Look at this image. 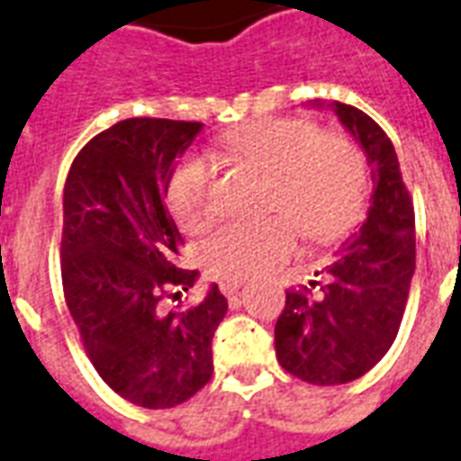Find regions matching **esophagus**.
<instances>
[{
  "label": "esophagus",
  "mask_w": 461,
  "mask_h": 461,
  "mask_svg": "<svg viewBox=\"0 0 461 461\" xmlns=\"http://www.w3.org/2000/svg\"><path fill=\"white\" fill-rule=\"evenodd\" d=\"M244 285V281L241 278H221L220 281V291L227 295V298H231L234 293H240V288Z\"/></svg>",
  "instance_id": "1"
}]
</instances>
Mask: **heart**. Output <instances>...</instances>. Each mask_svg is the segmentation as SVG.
Returning a JSON list of instances; mask_svg holds the SVG:
<instances>
[{
  "instance_id": "1",
  "label": "heart",
  "mask_w": 461,
  "mask_h": 461,
  "mask_svg": "<svg viewBox=\"0 0 461 461\" xmlns=\"http://www.w3.org/2000/svg\"><path fill=\"white\" fill-rule=\"evenodd\" d=\"M220 151L271 173L268 204L278 214L221 224L203 244V261L214 276L247 278L291 254L298 231L312 241L337 240L352 227L366 197L361 153L344 136L320 134L303 119H261L220 136ZM212 163L190 153L176 166L166 203L185 231L210 220Z\"/></svg>"
}]
</instances>
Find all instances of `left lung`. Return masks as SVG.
<instances>
[{
  "label": "left lung",
  "instance_id": "8db88e82",
  "mask_svg": "<svg viewBox=\"0 0 461 461\" xmlns=\"http://www.w3.org/2000/svg\"><path fill=\"white\" fill-rule=\"evenodd\" d=\"M308 107L335 112L374 180L366 220L325 266V281H310L320 293H285L276 322L283 369L315 386H337L376 366L398 335L415 271V212L393 144L369 114L342 102L312 100Z\"/></svg>",
  "mask_w": 461,
  "mask_h": 461
}]
</instances>
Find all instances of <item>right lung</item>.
Instances as JSON below:
<instances>
[{"label":"right lung","instance_id":"obj_1","mask_svg":"<svg viewBox=\"0 0 461 461\" xmlns=\"http://www.w3.org/2000/svg\"><path fill=\"white\" fill-rule=\"evenodd\" d=\"M203 126L117 122L77 153L63 187L68 310L102 381L151 411L185 403L210 381L214 330L227 315L217 283L195 308L161 310L166 293L187 291L200 276L176 266L180 234L166 187Z\"/></svg>","mask_w":461,"mask_h":461}]
</instances>
